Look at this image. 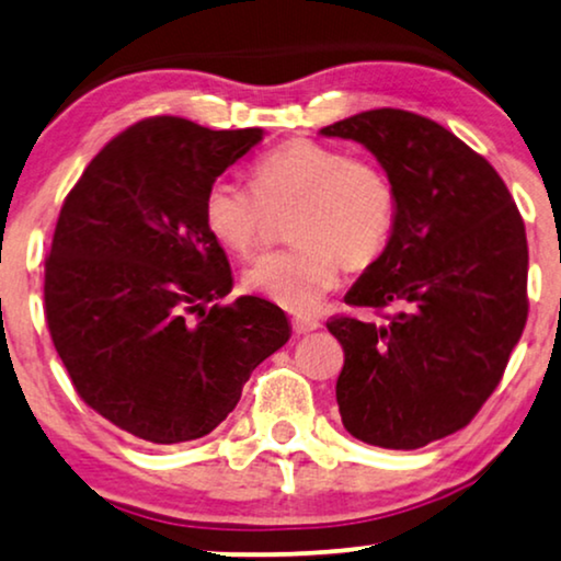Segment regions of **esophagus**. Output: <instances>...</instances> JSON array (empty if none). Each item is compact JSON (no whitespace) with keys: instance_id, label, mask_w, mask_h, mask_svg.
<instances>
[{"instance_id":"1","label":"esophagus","mask_w":561,"mask_h":561,"mask_svg":"<svg viewBox=\"0 0 561 561\" xmlns=\"http://www.w3.org/2000/svg\"><path fill=\"white\" fill-rule=\"evenodd\" d=\"M291 328H295V332L297 334H307V332H314V330H320L322 324L314 320V317H295V320H291Z\"/></svg>"}]
</instances>
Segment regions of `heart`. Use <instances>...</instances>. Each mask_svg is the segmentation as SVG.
Instances as JSON below:
<instances>
[{"mask_svg":"<svg viewBox=\"0 0 561 561\" xmlns=\"http://www.w3.org/2000/svg\"><path fill=\"white\" fill-rule=\"evenodd\" d=\"M291 211L295 247L264 254L244 272L249 291L291 312H309L337 287L342 262L367 266L386 249L396 221V191L370 158L342 156L314 140H289L254 165V188L216 179L204 221L221 247L252 254L274 216Z\"/></svg>","mask_w":561,"mask_h":561,"instance_id":"1","label":"heart"}]
</instances>
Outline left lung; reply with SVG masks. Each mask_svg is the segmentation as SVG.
I'll return each instance as SVG.
<instances>
[{
    "mask_svg": "<svg viewBox=\"0 0 561 561\" xmlns=\"http://www.w3.org/2000/svg\"><path fill=\"white\" fill-rule=\"evenodd\" d=\"M320 133L363 144L396 191L388 247L345 295L382 322H328L345 350L342 425L370 446H428L473 421L522 337L524 219L494 165L436 121L380 107Z\"/></svg>",
    "mask_w": 561,
    "mask_h": 561,
    "instance_id": "left-lung-1",
    "label": "left lung"
}]
</instances>
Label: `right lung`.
Instances as JSON below:
<instances>
[{
  "label": "right lung",
  "instance_id": "1",
  "mask_svg": "<svg viewBox=\"0 0 561 561\" xmlns=\"http://www.w3.org/2000/svg\"><path fill=\"white\" fill-rule=\"evenodd\" d=\"M264 138L173 115L118 133L90 161L45 259V317L75 390L140 440H196L289 340L262 297L231 291L229 259L204 221L219 175Z\"/></svg>",
  "mask_w": 561,
  "mask_h": 561
}]
</instances>
